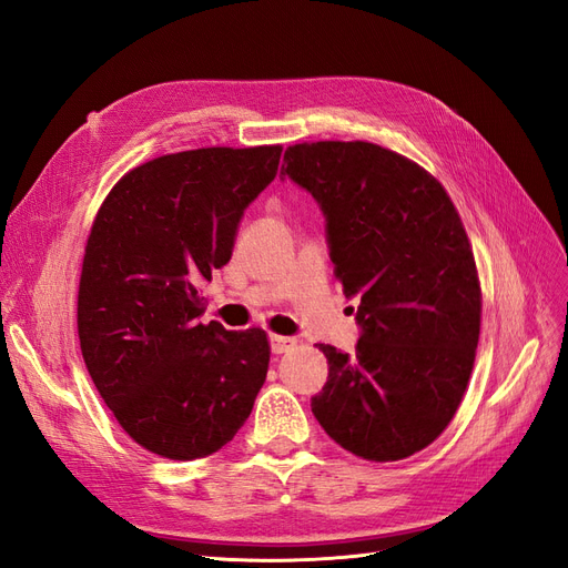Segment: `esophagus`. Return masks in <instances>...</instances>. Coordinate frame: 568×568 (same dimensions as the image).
I'll use <instances>...</instances> for the list:
<instances>
[{
    "instance_id": "34e87169",
    "label": "esophagus",
    "mask_w": 568,
    "mask_h": 568,
    "mask_svg": "<svg viewBox=\"0 0 568 568\" xmlns=\"http://www.w3.org/2000/svg\"><path fill=\"white\" fill-rule=\"evenodd\" d=\"M297 346L295 337H285V335H271V352L273 354H287Z\"/></svg>"
}]
</instances>
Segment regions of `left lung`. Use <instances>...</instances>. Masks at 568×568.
<instances>
[{
	"instance_id": "left-lung-1",
	"label": "left lung",
	"mask_w": 568,
	"mask_h": 568,
	"mask_svg": "<svg viewBox=\"0 0 568 568\" xmlns=\"http://www.w3.org/2000/svg\"><path fill=\"white\" fill-rule=\"evenodd\" d=\"M281 174L318 200L335 278L361 297L356 354L318 344L331 373L311 398L325 434L363 460L427 448L463 404L481 331L471 243L442 181L368 141H304Z\"/></svg>"
}]
</instances>
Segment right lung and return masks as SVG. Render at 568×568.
I'll return each mask as SVG.
<instances>
[{"instance_id": "right-lung-1", "label": "right lung", "mask_w": 568, "mask_h": 568, "mask_svg": "<svg viewBox=\"0 0 568 568\" xmlns=\"http://www.w3.org/2000/svg\"><path fill=\"white\" fill-rule=\"evenodd\" d=\"M283 145L195 149L126 172L91 224L78 335L105 406L134 442L189 463L226 446L266 379L262 327L200 323V283L229 264L243 210L278 174Z\"/></svg>"}]
</instances>
